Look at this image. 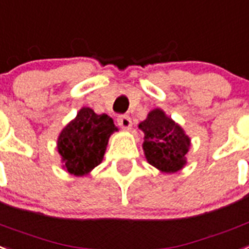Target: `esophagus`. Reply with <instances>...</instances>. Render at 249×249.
<instances>
[{"mask_svg":"<svg viewBox=\"0 0 249 249\" xmlns=\"http://www.w3.org/2000/svg\"><path fill=\"white\" fill-rule=\"evenodd\" d=\"M118 124L121 128L130 129L131 128V119L129 115H119L118 116Z\"/></svg>","mask_w":249,"mask_h":249,"instance_id":"1","label":"esophagus"}]
</instances>
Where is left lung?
Returning <instances> with one entry per match:
<instances>
[{
    "mask_svg": "<svg viewBox=\"0 0 249 249\" xmlns=\"http://www.w3.org/2000/svg\"><path fill=\"white\" fill-rule=\"evenodd\" d=\"M144 133L143 149L152 166L167 173L177 172L186 163L190 138L160 108L150 111L139 124Z\"/></svg>",
    "mask_w": 249,
    "mask_h": 249,
    "instance_id": "left-lung-1",
    "label": "left lung"
}]
</instances>
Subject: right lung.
Wrapping results in <instances>:
<instances>
[{"label":"right lung","instance_id":"right-lung-1","mask_svg":"<svg viewBox=\"0 0 249 249\" xmlns=\"http://www.w3.org/2000/svg\"><path fill=\"white\" fill-rule=\"evenodd\" d=\"M118 130L106 114L97 115L83 107L58 138V152L67 171L82 176L101 163L111 133Z\"/></svg>","mask_w":249,"mask_h":249}]
</instances>
